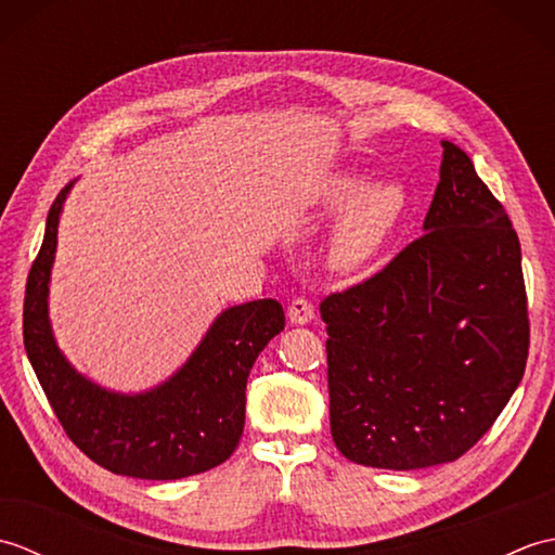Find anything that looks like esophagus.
I'll return each mask as SVG.
<instances>
[{
	"label": "esophagus",
	"instance_id": "obj_1",
	"mask_svg": "<svg viewBox=\"0 0 555 555\" xmlns=\"http://www.w3.org/2000/svg\"><path fill=\"white\" fill-rule=\"evenodd\" d=\"M288 320L291 324H310L314 320V305L305 298L293 300L288 305Z\"/></svg>",
	"mask_w": 555,
	"mask_h": 555
}]
</instances>
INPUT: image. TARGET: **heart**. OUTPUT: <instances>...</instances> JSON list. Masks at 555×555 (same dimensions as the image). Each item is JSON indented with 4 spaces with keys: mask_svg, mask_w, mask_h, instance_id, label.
Here are the masks:
<instances>
[{
    "mask_svg": "<svg viewBox=\"0 0 555 555\" xmlns=\"http://www.w3.org/2000/svg\"><path fill=\"white\" fill-rule=\"evenodd\" d=\"M317 215H340L328 235L326 257L338 271L372 267L410 215V193L400 183L374 185L370 176L334 173L314 195Z\"/></svg>",
    "mask_w": 555,
    "mask_h": 555,
    "instance_id": "b5f03b06",
    "label": "heart"
}]
</instances>
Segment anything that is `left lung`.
Masks as SVG:
<instances>
[{
    "instance_id": "obj_1",
    "label": "left lung",
    "mask_w": 555,
    "mask_h": 555,
    "mask_svg": "<svg viewBox=\"0 0 555 555\" xmlns=\"http://www.w3.org/2000/svg\"><path fill=\"white\" fill-rule=\"evenodd\" d=\"M424 235L322 305L336 448L420 469L469 451L522 382L529 320L520 241L475 164L441 140Z\"/></svg>"
}]
</instances>
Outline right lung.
Listing matches in <instances>:
<instances>
[{
  "label": "right lung",
  "mask_w": 555,
  "mask_h": 555,
  "mask_svg": "<svg viewBox=\"0 0 555 555\" xmlns=\"http://www.w3.org/2000/svg\"><path fill=\"white\" fill-rule=\"evenodd\" d=\"M56 195L23 302V344L68 439L114 475L181 479L231 457L245 424V386L259 352L284 332L281 302L264 298L223 310L169 379L121 393L78 372L56 346L50 281L64 203Z\"/></svg>",
  "instance_id": "1"
}]
</instances>
